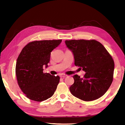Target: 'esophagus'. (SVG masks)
<instances>
[{
    "instance_id": "esophagus-1",
    "label": "esophagus",
    "mask_w": 125,
    "mask_h": 125,
    "mask_svg": "<svg viewBox=\"0 0 125 125\" xmlns=\"http://www.w3.org/2000/svg\"><path fill=\"white\" fill-rule=\"evenodd\" d=\"M67 75H65V74H64V73L60 74V77H67Z\"/></svg>"
}]
</instances>
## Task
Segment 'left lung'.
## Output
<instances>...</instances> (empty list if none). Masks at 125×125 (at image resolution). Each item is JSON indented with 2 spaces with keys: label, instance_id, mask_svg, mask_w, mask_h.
<instances>
[{
  "label": "left lung",
  "instance_id": "left-lung-1",
  "mask_svg": "<svg viewBox=\"0 0 125 125\" xmlns=\"http://www.w3.org/2000/svg\"><path fill=\"white\" fill-rule=\"evenodd\" d=\"M65 43L74 55L75 64L85 71L83 78L75 75L70 91L84 101H92L104 94L112 83L115 63L103 45L95 40H71Z\"/></svg>",
  "mask_w": 125,
  "mask_h": 125
}]
</instances>
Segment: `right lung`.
Here are the masks:
<instances>
[{"label": "right lung", "instance_id": "right-lung-1", "mask_svg": "<svg viewBox=\"0 0 125 125\" xmlns=\"http://www.w3.org/2000/svg\"><path fill=\"white\" fill-rule=\"evenodd\" d=\"M62 40L31 42L23 48L17 58L15 74L21 91L30 99L42 102L54 94L60 77L43 73L48 67L50 54Z\"/></svg>", "mask_w": 125, "mask_h": 125}]
</instances>
